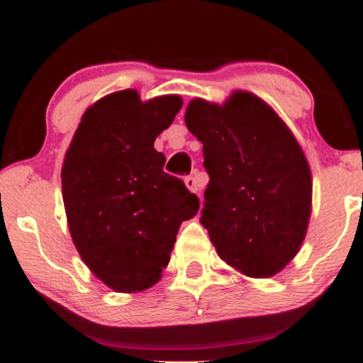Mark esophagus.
I'll return each instance as SVG.
<instances>
[{"label": "esophagus", "mask_w": 363, "mask_h": 363, "mask_svg": "<svg viewBox=\"0 0 363 363\" xmlns=\"http://www.w3.org/2000/svg\"><path fill=\"white\" fill-rule=\"evenodd\" d=\"M184 182H186L187 189H191V191H193V193H198V191H199V184H198V181H196V174H191V176H186V177H184Z\"/></svg>", "instance_id": "34e87169"}]
</instances>
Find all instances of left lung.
I'll return each mask as SVG.
<instances>
[{
  "label": "left lung",
  "instance_id": "8db88e82",
  "mask_svg": "<svg viewBox=\"0 0 363 363\" xmlns=\"http://www.w3.org/2000/svg\"><path fill=\"white\" fill-rule=\"evenodd\" d=\"M186 126L203 143L210 182L201 223L218 256L252 278L295 256L311 216V170L297 140L268 104L235 91L225 106L194 99Z\"/></svg>",
  "mask_w": 363,
  "mask_h": 363
}]
</instances>
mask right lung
Listing matches in <instances>:
<instances>
[{
  "label": "right lung",
  "instance_id": "1",
  "mask_svg": "<svg viewBox=\"0 0 363 363\" xmlns=\"http://www.w3.org/2000/svg\"><path fill=\"white\" fill-rule=\"evenodd\" d=\"M182 107L177 95L141 102L123 90L83 114L62 164L69 232L95 277L118 291L160 278L179 227L199 210L198 196L164 170L153 141Z\"/></svg>",
  "mask_w": 363,
  "mask_h": 363
}]
</instances>
